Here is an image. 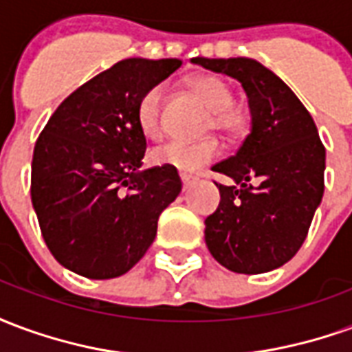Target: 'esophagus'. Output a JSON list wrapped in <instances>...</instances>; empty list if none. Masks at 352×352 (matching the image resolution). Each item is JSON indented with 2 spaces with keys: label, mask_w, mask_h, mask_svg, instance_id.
Instances as JSON below:
<instances>
[{
  "label": "esophagus",
  "mask_w": 352,
  "mask_h": 352,
  "mask_svg": "<svg viewBox=\"0 0 352 352\" xmlns=\"http://www.w3.org/2000/svg\"><path fill=\"white\" fill-rule=\"evenodd\" d=\"M181 181H183V190H188L192 183V177L188 175H181Z\"/></svg>",
  "instance_id": "1"
}]
</instances>
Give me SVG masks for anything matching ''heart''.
<instances>
[{"instance_id":"heart-1","label":"heart","mask_w":352,"mask_h":352,"mask_svg":"<svg viewBox=\"0 0 352 352\" xmlns=\"http://www.w3.org/2000/svg\"><path fill=\"white\" fill-rule=\"evenodd\" d=\"M190 90L206 101L213 111L214 130L226 138H239L249 128V111L234 103V92L224 79L211 73H201L190 79ZM162 101H164V85H154L141 94L135 107V120L139 130L146 138H158L162 133ZM219 156V143L213 139L199 143H179L171 141L151 151V162L156 166H168L177 169L181 175L196 173Z\"/></svg>"}]
</instances>
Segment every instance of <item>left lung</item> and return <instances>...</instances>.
<instances>
[{"label": "left lung", "mask_w": 352, "mask_h": 352, "mask_svg": "<svg viewBox=\"0 0 352 352\" xmlns=\"http://www.w3.org/2000/svg\"><path fill=\"white\" fill-rule=\"evenodd\" d=\"M241 82L252 128L213 171L241 188L217 184L221 204L206 219V243L230 272H272L300 251L324 192L326 151L309 111L283 80L251 58H194ZM256 178L252 187L248 181Z\"/></svg>", "instance_id": "left-lung-1"}]
</instances>
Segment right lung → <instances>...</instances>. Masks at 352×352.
I'll list each match as a JSON object with an SVG mask.
<instances>
[{
	"instance_id": "add662e5",
	"label": "right lung",
	"mask_w": 352,
	"mask_h": 352,
	"mask_svg": "<svg viewBox=\"0 0 352 352\" xmlns=\"http://www.w3.org/2000/svg\"><path fill=\"white\" fill-rule=\"evenodd\" d=\"M181 60L128 58L65 98L35 141L32 204L60 264L88 279L130 272L183 188L177 169L139 171L146 151L135 107Z\"/></svg>"
}]
</instances>
